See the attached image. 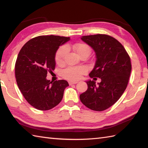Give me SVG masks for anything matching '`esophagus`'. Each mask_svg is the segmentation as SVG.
<instances>
[{
  "instance_id": "obj_1",
  "label": "esophagus",
  "mask_w": 148,
  "mask_h": 148,
  "mask_svg": "<svg viewBox=\"0 0 148 148\" xmlns=\"http://www.w3.org/2000/svg\"><path fill=\"white\" fill-rule=\"evenodd\" d=\"M77 83V81H69V85H72V84H75Z\"/></svg>"
}]
</instances>
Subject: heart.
<instances>
[{
	"mask_svg": "<svg viewBox=\"0 0 148 148\" xmlns=\"http://www.w3.org/2000/svg\"><path fill=\"white\" fill-rule=\"evenodd\" d=\"M67 48H72L76 51L79 56L83 55L88 56L90 53V48L88 45L84 43H78L74 45H68L67 48L62 46L60 48L55 55V61L57 64H61L64 62L65 56L67 53ZM86 72V69L82 66L69 67L62 71V76L65 79L71 81H76L81 78V76Z\"/></svg>",
	"mask_w": 148,
	"mask_h": 148,
	"instance_id": "b5f03b06",
	"label": "heart"
}]
</instances>
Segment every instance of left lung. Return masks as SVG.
<instances>
[{
    "label": "left lung",
    "instance_id": "obj_1",
    "mask_svg": "<svg viewBox=\"0 0 148 148\" xmlns=\"http://www.w3.org/2000/svg\"><path fill=\"white\" fill-rule=\"evenodd\" d=\"M81 39L96 54L95 67L89 76L100 78L101 82L96 85L95 81H86L88 89L79 98L88 108L104 111L117 102L126 89L132 69L130 56L118 40L106 34L84 36Z\"/></svg>",
    "mask_w": 148,
    "mask_h": 148
}]
</instances>
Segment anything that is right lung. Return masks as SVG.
Returning a JSON list of instances; mask_svg holds the SVG:
<instances>
[{
	"mask_svg": "<svg viewBox=\"0 0 148 148\" xmlns=\"http://www.w3.org/2000/svg\"><path fill=\"white\" fill-rule=\"evenodd\" d=\"M70 40L58 36H40L25 44L15 64V77L19 89L30 104L40 111L49 110L61 102L65 80L46 79L55 69V54L59 46Z\"/></svg>",
	"mask_w": 148,
	"mask_h": 148,
	"instance_id": "1",
	"label": "right lung"
}]
</instances>
